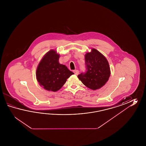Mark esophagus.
Returning <instances> with one entry per match:
<instances>
[{"label": "esophagus", "instance_id": "obj_1", "mask_svg": "<svg viewBox=\"0 0 146 146\" xmlns=\"http://www.w3.org/2000/svg\"><path fill=\"white\" fill-rule=\"evenodd\" d=\"M73 72H74V74H76V75H78V74H79V71L78 70H74Z\"/></svg>", "mask_w": 146, "mask_h": 146}]
</instances>
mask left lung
<instances>
[{"mask_svg":"<svg viewBox=\"0 0 146 146\" xmlns=\"http://www.w3.org/2000/svg\"><path fill=\"white\" fill-rule=\"evenodd\" d=\"M86 70L78 76L84 85L92 90L103 87L109 80L110 68L106 57L93 48L85 55Z\"/></svg>","mask_w":146,"mask_h":146,"instance_id":"1","label":"left lung"}]
</instances>
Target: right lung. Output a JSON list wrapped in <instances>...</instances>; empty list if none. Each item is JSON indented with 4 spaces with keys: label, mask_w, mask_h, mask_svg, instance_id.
Wrapping results in <instances>:
<instances>
[{
    "label": "right lung",
    "mask_w": 146,
    "mask_h": 146,
    "mask_svg": "<svg viewBox=\"0 0 146 146\" xmlns=\"http://www.w3.org/2000/svg\"><path fill=\"white\" fill-rule=\"evenodd\" d=\"M59 57L56 51L51 50L44 56L37 67V81L48 91L55 92L59 90L67 79L74 74L66 66L59 64Z\"/></svg>",
    "instance_id": "1"
}]
</instances>
